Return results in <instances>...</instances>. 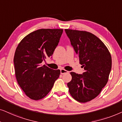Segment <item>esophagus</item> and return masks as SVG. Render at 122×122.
<instances>
[{
  "label": "esophagus",
  "instance_id": "esophagus-1",
  "mask_svg": "<svg viewBox=\"0 0 122 122\" xmlns=\"http://www.w3.org/2000/svg\"><path fill=\"white\" fill-rule=\"evenodd\" d=\"M60 72H61V74H66V73L69 72V71H67V70L65 69H61L60 70Z\"/></svg>",
  "mask_w": 122,
  "mask_h": 122
}]
</instances>
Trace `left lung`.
Returning a JSON list of instances; mask_svg holds the SVG:
<instances>
[{"label":"left lung","mask_w":122,"mask_h":122,"mask_svg":"<svg viewBox=\"0 0 122 122\" xmlns=\"http://www.w3.org/2000/svg\"><path fill=\"white\" fill-rule=\"evenodd\" d=\"M65 30L85 70L82 74L70 72L72 79L67 83L69 92L77 102L86 103L96 98L108 82L111 55L104 43L92 33Z\"/></svg>","instance_id":"1"}]
</instances>
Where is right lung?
Wrapping results in <instances>:
<instances>
[{"label": "right lung", "instance_id": "add662e5", "mask_svg": "<svg viewBox=\"0 0 122 122\" xmlns=\"http://www.w3.org/2000/svg\"><path fill=\"white\" fill-rule=\"evenodd\" d=\"M62 32V29L35 30L26 36L16 48V79L25 95L32 100L45 98L59 77L60 70H52L41 63L52 55Z\"/></svg>", "mask_w": 122, "mask_h": 122}]
</instances>
